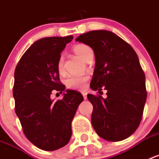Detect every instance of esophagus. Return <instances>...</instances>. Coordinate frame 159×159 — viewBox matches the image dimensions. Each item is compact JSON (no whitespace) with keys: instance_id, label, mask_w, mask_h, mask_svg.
Here are the masks:
<instances>
[{"instance_id":"1","label":"esophagus","mask_w":159,"mask_h":159,"mask_svg":"<svg viewBox=\"0 0 159 159\" xmlns=\"http://www.w3.org/2000/svg\"><path fill=\"white\" fill-rule=\"evenodd\" d=\"M82 95H83V98H84V100H86L87 99V95H86V92H82Z\"/></svg>"}]
</instances>
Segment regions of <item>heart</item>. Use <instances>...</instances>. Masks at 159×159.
<instances>
[{
  "label": "heart",
  "mask_w": 159,
  "mask_h": 159,
  "mask_svg": "<svg viewBox=\"0 0 159 159\" xmlns=\"http://www.w3.org/2000/svg\"><path fill=\"white\" fill-rule=\"evenodd\" d=\"M73 50L78 57L83 59L84 61H86V59H87L89 55L92 53L91 49L85 44L75 45L73 46ZM57 70L59 75H64L65 70H64L63 57H60L58 60ZM87 79L88 78L86 76H70L65 80V85H66L67 88L70 89V90H82L86 86Z\"/></svg>",
  "instance_id": "heart-1"
}]
</instances>
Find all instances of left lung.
I'll return each mask as SVG.
<instances>
[{
    "label": "left lung",
    "instance_id": "left-lung-1",
    "mask_svg": "<svg viewBox=\"0 0 159 159\" xmlns=\"http://www.w3.org/2000/svg\"><path fill=\"white\" fill-rule=\"evenodd\" d=\"M76 41L91 46L95 65L91 88L107 98L87 95L93 105L91 123L100 137L120 141L131 135L142 119L147 98L145 75L134 49L112 32L91 31Z\"/></svg>",
    "mask_w": 159,
    "mask_h": 159
}]
</instances>
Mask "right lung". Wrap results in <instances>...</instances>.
Wrapping results in <instances>:
<instances>
[{
  "mask_svg": "<svg viewBox=\"0 0 159 159\" xmlns=\"http://www.w3.org/2000/svg\"><path fill=\"white\" fill-rule=\"evenodd\" d=\"M73 36L45 37L26 50L15 70L13 95L15 113L23 131L35 146L53 151L66 145L72 135L71 122L83 101L80 92L67 90L62 100L53 101L52 91L61 94L57 63Z\"/></svg>",
  "mask_w": 159,
  "mask_h": 159,
  "instance_id": "1",
  "label": "right lung"
}]
</instances>
